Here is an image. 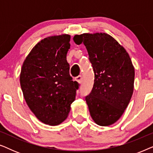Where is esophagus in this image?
Listing matches in <instances>:
<instances>
[{
  "label": "esophagus",
  "mask_w": 153,
  "mask_h": 153,
  "mask_svg": "<svg viewBox=\"0 0 153 153\" xmlns=\"http://www.w3.org/2000/svg\"><path fill=\"white\" fill-rule=\"evenodd\" d=\"M82 79H83V78H82V76H81V75H79L78 76L76 77V80L78 81L79 83L82 82Z\"/></svg>",
  "instance_id": "1"
}]
</instances>
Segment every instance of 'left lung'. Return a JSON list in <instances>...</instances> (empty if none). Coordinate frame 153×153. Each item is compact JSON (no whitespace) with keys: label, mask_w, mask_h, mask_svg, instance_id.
I'll use <instances>...</instances> for the list:
<instances>
[{"label":"left lung","mask_w":153,"mask_h":153,"mask_svg":"<svg viewBox=\"0 0 153 153\" xmlns=\"http://www.w3.org/2000/svg\"><path fill=\"white\" fill-rule=\"evenodd\" d=\"M84 44L95 74L94 85L85 101L93 120L108 126L120 118L134 91V68L129 54L106 33H83L74 37Z\"/></svg>","instance_id":"left-lung-1"}]
</instances>
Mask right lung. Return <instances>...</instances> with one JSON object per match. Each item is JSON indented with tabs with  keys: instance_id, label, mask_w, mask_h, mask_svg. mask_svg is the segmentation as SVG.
Listing matches in <instances>:
<instances>
[{
	"instance_id": "right-lung-1",
	"label": "right lung",
	"mask_w": 153,
	"mask_h": 153,
	"mask_svg": "<svg viewBox=\"0 0 153 153\" xmlns=\"http://www.w3.org/2000/svg\"><path fill=\"white\" fill-rule=\"evenodd\" d=\"M70 35L45 38L25 59L20 84L28 107L37 119L55 126L63 122L76 97L79 83L70 75L67 53Z\"/></svg>"
}]
</instances>
